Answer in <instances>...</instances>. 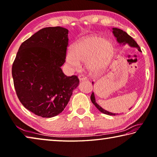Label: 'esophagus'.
Returning <instances> with one entry per match:
<instances>
[{"mask_svg": "<svg viewBox=\"0 0 157 157\" xmlns=\"http://www.w3.org/2000/svg\"><path fill=\"white\" fill-rule=\"evenodd\" d=\"M78 78L80 81H85L87 79V78H86L85 75H79L78 76Z\"/></svg>", "mask_w": 157, "mask_h": 157, "instance_id": "obj_1", "label": "esophagus"}]
</instances>
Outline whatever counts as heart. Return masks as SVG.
Wrapping results in <instances>:
<instances>
[{"label":"heart","mask_w":157,"mask_h":157,"mask_svg":"<svg viewBox=\"0 0 157 157\" xmlns=\"http://www.w3.org/2000/svg\"><path fill=\"white\" fill-rule=\"evenodd\" d=\"M113 53V45L109 39L97 35H90L80 39L67 52L66 60L74 67L79 63H86L94 74L99 73L107 67Z\"/></svg>","instance_id":"obj_1"}]
</instances>
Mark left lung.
<instances>
[{
	"mask_svg": "<svg viewBox=\"0 0 157 157\" xmlns=\"http://www.w3.org/2000/svg\"><path fill=\"white\" fill-rule=\"evenodd\" d=\"M113 33L114 34V36L116 37L117 41H118V43L120 44H128L130 46L132 47H135L137 48V50L139 51H141V49H140V46L137 44V42L135 41L134 39H133L132 37H131L130 35H128L125 32L123 31L122 29H117V28H113ZM93 84V82H92ZM91 101L94 104V106L97 107L99 111L102 112L103 113L107 114V115H110V116H115L116 113H111V112H109L106 111V110L103 109L101 106H99V104H97L95 101V97H94V92L92 93L91 94Z\"/></svg>",
	"mask_w": 157,
	"mask_h": 157,
	"instance_id": "1",
	"label": "left lung"
}]
</instances>
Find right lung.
Masks as SVG:
<instances>
[{
	"label": "right lung",
	"instance_id": "1",
	"mask_svg": "<svg viewBox=\"0 0 157 157\" xmlns=\"http://www.w3.org/2000/svg\"><path fill=\"white\" fill-rule=\"evenodd\" d=\"M68 41L67 29L49 27L19 48L12 67L14 86L20 101L35 115H58L78 86V76L67 77L60 67L65 62Z\"/></svg>",
	"mask_w": 157,
	"mask_h": 157
}]
</instances>
